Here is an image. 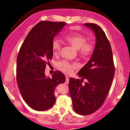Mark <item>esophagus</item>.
I'll return each instance as SVG.
<instances>
[{"instance_id":"34e87169","label":"esophagus","mask_w":130,"mask_h":130,"mask_svg":"<svg viewBox=\"0 0 130 130\" xmlns=\"http://www.w3.org/2000/svg\"><path fill=\"white\" fill-rule=\"evenodd\" d=\"M65 78H66V81H65V83L69 84V77H68V76H65Z\"/></svg>"}]
</instances>
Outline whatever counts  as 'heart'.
Returning <instances> with one entry per match:
<instances>
[{
  "label": "heart",
  "mask_w": 130,
  "mask_h": 130,
  "mask_svg": "<svg viewBox=\"0 0 130 130\" xmlns=\"http://www.w3.org/2000/svg\"><path fill=\"white\" fill-rule=\"evenodd\" d=\"M65 40L73 48L78 50L79 55L82 57H89L94 51L93 44L90 43H86L87 38L79 34L68 35L65 37ZM52 47L54 54L57 55L59 53L61 49V45L57 39H54L52 41ZM57 67L63 72L67 74H70L73 72L75 69H77V65L66 60H62L58 63Z\"/></svg>",
  "instance_id": "1"
}]
</instances>
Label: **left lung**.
Wrapping results in <instances>:
<instances>
[{
  "label": "left lung",
  "instance_id": "left-lung-1",
  "mask_svg": "<svg viewBox=\"0 0 130 130\" xmlns=\"http://www.w3.org/2000/svg\"><path fill=\"white\" fill-rule=\"evenodd\" d=\"M84 25L94 31L95 46L90 59L78 72L82 79L69 80V91L74 111L79 115H88L97 111L105 101L115 70L111 44L105 32L95 24ZM84 78L87 82L83 85Z\"/></svg>",
  "mask_w": 130,
  "mask_h": 130
}]
</instances>
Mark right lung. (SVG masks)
<instances>
[{
	"mask_svg": "<svg viewBox=\"0 0 130 130\" xmlns=\"http://www.w3.org/2000/svg\"><path fill=\"white\" fill-rule=\"evenodd\" d=\"M65 25L63 22L38 23L27 35L18 55V87L24 101L36 111L51 108L55 103L56 87L65 82V75L60 71L55 72L52 78L44 73L53 57L52 41Z\"/></svg>",
	"mask_w": 130,
	"mask_h": 130,
	"instance_id": "right-lung-1",
	"label": "right lung"
}]
</instances>
